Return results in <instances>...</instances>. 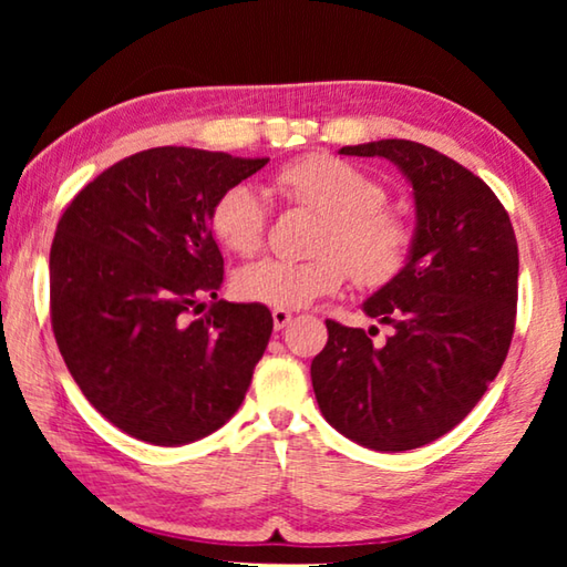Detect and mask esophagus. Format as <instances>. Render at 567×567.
I'll use <instances>...</instances> for the list:
<instances>
[{
    "label": "esophagus",
    "instance_id": "1",
    "mask_svg": "<svg viewBox=\"0 0 567 567\" xmlns=\"http://www.w3.org/2000/svg\"><path fill=\"white\" fill-rule=\"evenodd\" d=\"M292 320V312L290 310H272V322H275V330H282L287 322Z\"/></svg>",
    "mask_w": 567,
    "mask_h": 567
}]
</instances>
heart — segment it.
<instances>
[{
  "label": "heart",
  "mask_w": 567,
  "mask_h": 567,
  "mask_svg": "<svg viewBox=\"0 0 567 567\" xmlns=\"http://www.w3.org/2000/svg\"><path fill=\"white\" fill-rule=\"evenodd\" d=\"M272 192L285 205L322 215L315 237L318 257L305 262L260 260L243 267L235 292L275 310H300L338 292L348 277L362 290H382L408 270L415 229L385 205L380 182L328 152L297 157L277 169ZM209 227L219 245L239 257L265 245L267 203L249 185H233L215 199Z\"/></svg>",
  "instance_id": "heart-1"
}]
</instances>
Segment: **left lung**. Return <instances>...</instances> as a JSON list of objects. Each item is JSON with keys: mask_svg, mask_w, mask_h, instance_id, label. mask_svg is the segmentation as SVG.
<instances>
[{"mask_svg": "<svg viewBox=\"0 0 567 567\" xmlns=\"http://www.w3.org/2000/svg\"><path fill=\"white\" fill-rule=\"evenodd\" d=\"M340 155L395 162L415 189L417 233L408 270L364 302L390 338L328 320L312 388L338 433L402 453L450 433L501 372L515 332L517 239L495 192L433 147L380 140Z\"/></svg>", "mask_w": 567, "mask_h": 567, "instance_id": "8db88e82", "label": "left lung"}]
</instances>
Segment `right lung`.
I'll use <instances>...</instances> for the list:
<instances>
[{
	"label": "right lung",
	"instance_id": "add662e5",
	"mask_svg": "<svg viewBox=\"0 0 567 567\" xmlns=\"http://www.w3.org/2000/svg\"><path fill=\"white\" fill-rule=\"evenodd\" d=\"M267 157L155 147L104 169L64 209L50 252V318L94 410L152 445L215 433L243 405L272 334L265 305L209 302L225 260L215 199Z\"/></svg>",
	"mask_w": 567,
	"mask_h": 567
}]
</instances>
